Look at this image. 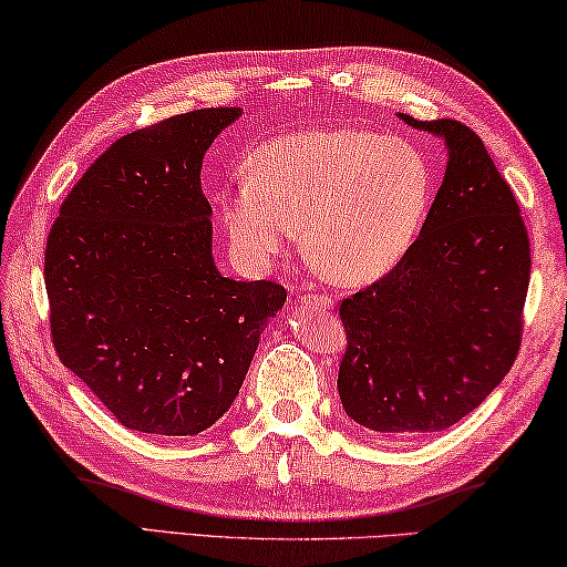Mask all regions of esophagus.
<instances>
[{
  "instance_id": "1",
  "label": "esophagus",
  "mask_w": 567,
  "mask_h": 567,
  "mask_svg": "<svg viewBox=\"0 0 567 567\" xmlns=\"http://www.w3.org/2000/svg\"><path fill=\"white\" fill-rule=\"evenodd\" d=\"M305 305L307 307H312V310H332L334 307V300L332 297H327V295H312V297H305Z\"/></svg>"
}]
</instances>
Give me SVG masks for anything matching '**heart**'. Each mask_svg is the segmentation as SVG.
Listing matches in <instances>:
<instances>
[{"label": "heart", "instance_id": "b5f03b06", "mask_svg": "<svg viewBox=\"0 0 567 567\" xmlns=\"http://www.w3.org/2000/svg\"><path fill=\"white\" fill-rule=\"evenodd\" d=\"M431 205V171L419 148L359 128H310L265 141L248 181L223 193L220 215L245 262L265 267L302 248L339 282H374L416 243Z\"/></svg>", "mask_w": 567, "mask_h": 567}]
</instances>
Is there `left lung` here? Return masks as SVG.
<instances>
[{"instance_id": "left-lung-1", "label": "left lung", "mask_w": 567, "mask_h": 567, "mask_svg": "<svg viewBox=\"0 0 567 567\" xmlns=\"http://www.w3.org/2000/svg\"><path fill=\"white\" fill-rule=\"evenodd\" d=\"M399 118L446 141V173L404 260L339 305L337 389L357 424L414 439L471 414L516 362L530 243L476 133L454 118Z\"/></svg>"}]
</instances>
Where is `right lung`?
Masks as SVG:
<instances>
[{
	"label": "right lung",
	"mask_w": 567,
	"mask_h": 567,
	"mask_svg": "<svg viewBox=\"0 0 567 567\" xmlns=\"http://www.w3.org/2000/svg\"><path fill=\"white\" fill-rule=\"evenodd\" d=\"M240 109H200L111 143L61 203L44 252L51 339L118 424L193 436L238 396L287 292L213 260L203 156Z\"/></svg>",
	"instance_id": "add662e5"
}]
</instances>
